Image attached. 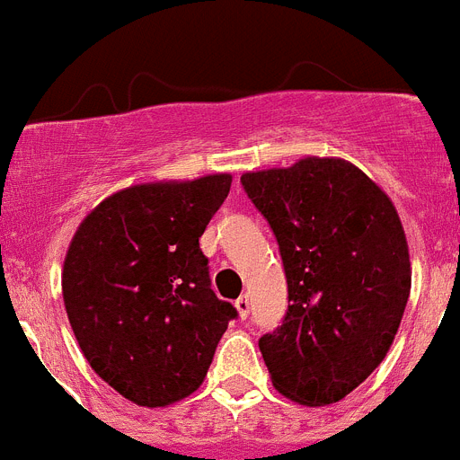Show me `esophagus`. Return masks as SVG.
<instances>
[{
    "instance_id": "1",
    "label": "esophagus",
    "mask_w": 460,
    "mask_h": 460,
    "mask_svg": "<svg viewBox=\"0 0 460 460\" xmlns=\"http://www.w3.org/2000/svg\"><path fill=\"white\" fill-rule=\"evenodd\" d=\"M234 307H237L239 316H242V319H246V316H249V312H251V300H249V296L237 297V302H234Z\"/></svg>"
}]
</instances>
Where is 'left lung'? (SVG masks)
<instances>
[{"mask_svg":"<svg viewBox=\"0 0 460 460\" xmlns=\"http://www.w3.org/2000/svg\"><path fill=\"white\" fill-rule=\"evenodd\" d=\"M242 186L277 237L288 309L258 340L279 394L331 405L375 372L411 288L410 249L394 202L340 158L246 172Z\"/></svg>","mask_w":460,"mask_h":460,"instance_id":"1","label":"left lung"}]
</instances>
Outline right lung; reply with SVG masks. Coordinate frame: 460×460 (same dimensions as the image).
Wrapping results in <instances>:
<instances>
[{"instance_id": "obj_1", "label": "right lung", "mask_w": 460, "mask_h": 460, "mask_svg": "<svg viewBox=\"0 0 460 460\" xmlns=\"http://www.w3.org/2000/svg\"><path fill=\"white\" fill-rule=\"evenodd\" d=\"M233 176L139 183L78 226L62 297L90 367L123 398L164 407L198 391L237 309L211 290L199 237Z\"/></svg>"}]
</instances>
